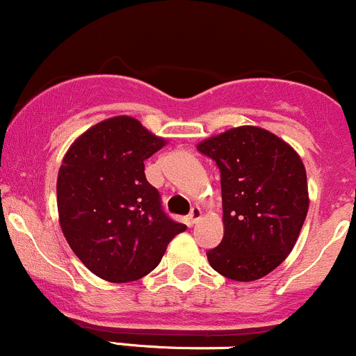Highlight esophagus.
<instances>
[{"label": "esophagus", "instance_id": "obj_1", "mask_svg": "<svg viewBox=\"0 0 356 356\" xmlns=\"http://www.w3.org/2000/svg\"><path fill=\"white\" fill-rule=\"evenodd\" d=\"M200 209L198 207H193L192 210H190V213H188V217H186V222H188V225H193V224H197V220L200 219Z\"/></svg>", "mask_w": 356, "mask_h": 356}]
</instances>
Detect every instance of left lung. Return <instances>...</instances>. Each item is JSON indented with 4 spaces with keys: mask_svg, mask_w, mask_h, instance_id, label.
<instances>
[{
    "mask_svg": "<svg viewBox=\"0 0 356 356\" xmlns=\"http://www.w3.org/2000/svg\"><path fill=\"white\" fill-rule=\"evenodd\" d=\"M197 149L220 171L224 238L207 251L210 266L231 280H258L289 256L304 225L309 193L302 159L280 137L250 125Z\"/></svg>",
    "mask_w": 356,
    "mask_h": 356,
    "instance_id": "obj_1",
    "label": "left lung"
}]
</instances>
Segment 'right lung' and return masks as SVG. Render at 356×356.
<instances>
[{"mask_svg":"<svg viewBox=\"0 0 356 356\" xmlns=\"http://www.w3.org/2000/svg\"><path fill=\"white\" fill-rule=\"evenodd\" d=\"M132 117L88 129L64 156L57 177L60 229L97 277L124 284L161 261L186 225L175 222L144 175V161L164 146Z\"/></svg>","mask_w":356,"mask_h":356,"instance_id":"1","label":"right lung"}]
</instances>
